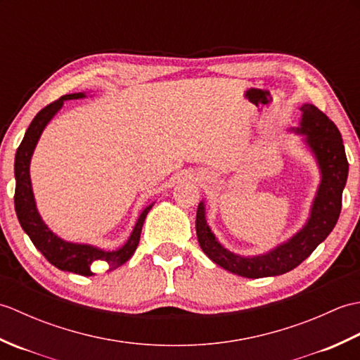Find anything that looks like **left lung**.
Returning <instances> with one entry per match:
<instances>
[{
  "mask_svg": "<svg viewBox=\"0 0 360 360\" xmlns=\"http://www.w3.org/2000/svg\"><path fill=\"white\" fill-rule=\"evenodd\" d=\"M300 110V127L292 128V131L304 136V142L320 168V184L307 224L292 238L262 255H236L227 250L210 231L205 221L204 201L198 205L196 235L200 246L213 263L229 272L246 278H263L292 271L314 252L338 223L342 193L348 178V160L342 134L334 122L317 106L304 103Z\"/></svg>",
  "mask_w": 360,
  "mask_h": 360,
  "instance_id": "1",
  "label": "left lung"
}]
</instances>
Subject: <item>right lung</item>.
I'll list each match as a JSON object with an SVG mask.
<instances>
[{"label":"right lung","instance_id":"obj_1","mask_svg":"<svg viewBox=\"0 0 360 360\" xmlns=\"http://www.w3.org/2000/svg\"><path fill=\"white\" fill-rule=\"evenodd\" d=\"M83 97H86L85 93L66 94L63 97H60L58 101L44 106V108L34 117V120L30 122L25 137H22V141L17 150V155H15V181H17V184H15L13 200L15 212H17L22 231L29 235L30 241H32L34 246L41 252L44 258L60 271L74 272L79 275H85V277H91V275H94V272L91 271V264L97 262V259L105 262L110 266V271H112L131 258L141 240L145 217H147V213L153 207V204L147 205V207L142 210L131 235H129V238L127 240L124 246L116 250H103L91 246V244H77L65 241L62 238H58V236L44 224L40 213L37 210L32 186H30V158L34 155V150L37 147L38 139H40L43 129L49 124V120L56 116L57 111L62 108L63 102L71 101V98Z\"/></svg>","mask_w":360,"mask_h":360}]
</instances>
